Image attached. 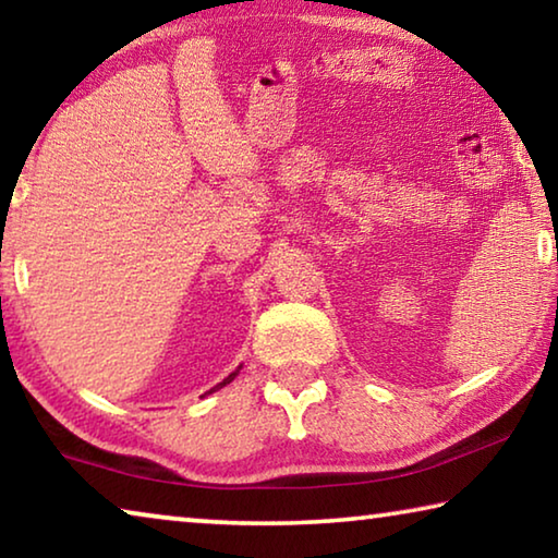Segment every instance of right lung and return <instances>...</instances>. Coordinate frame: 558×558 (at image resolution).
I'll use <instances>...</instances> for the list:
<instances>
[{
    "label": "right lung",
    "mask_w": 558,
    "mask_h": 558,
    "mask_svg": "<svg viewBox=\"0 0 558 558\" xmlns=\"http://www.w3.org/2000/svg\"><path fill=\"white\" fill-rule=\"evenodd\" d=\"M235 374H239V369H235L233 374H229V376H226V379H223V381H221L219 386H216V389H221V386H226V384H231V381H233V376H235ZM211 391H214V389H211ZM211 391H209V393H211Z\"/></svg>",
    "instance_id": "obj_1"
}]
</instances>
